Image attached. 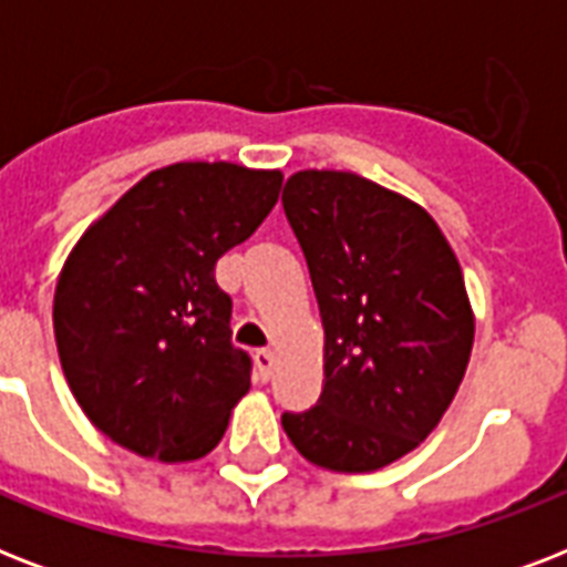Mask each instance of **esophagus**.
<instances>
[{
  "label": "esophagus",
  "instance_id": "obj_1",
  "mask_svg": "<svg viewBox=\"0 0 567 567\" xmlns=\"http://www.w3.org/2000/svg\"><path fill=\"white\" fill-rule=\"evenodd\" d=\"M256 368H258V377L270 379V377H274V368H276V355L270 353V350H258Z\"/></svg>",
  "mask_w": 567,
  "mask_h": 567
}]
</instances>
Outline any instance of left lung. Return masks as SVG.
<instances>
[{
    "mask_svg": "<svg viewBox=\"0 0 567 567\" xmlns=\"http://www.w3.org/2000/svg\"><path fill=\"white\" fill-rule=\"evenodd\" d=\"M285 217L323 320V391L282 426L329 471H377L421 444L465 377L474 315L430 214L355 173H293Z\"/></svg>",
    "mask_w": 567,
    "mask_h": 567,
    "instance_id": "obj_1",
    "label": "left lung"
}]
</instances>
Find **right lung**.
Instances as JSON below:
<instances>
[{
  "label": "right lung",
  "mask_w": 567,
  "mask_h": 567,
  "mask_svg": "<svg viewBox=\"0 0 567 567\" xmlns=\"http://www.w3.org/2000/svg\"><path fill=\"white\" fill-rule=\"evenodd\" d=\"M282 173L171 164L120 196L58 276L55 341L82 412L137 456L190 462L217 447L252 359L231 344L223 252L274 212Z\"/></svg>",
  "instance_id": "add662e5"
}]
</instances>
